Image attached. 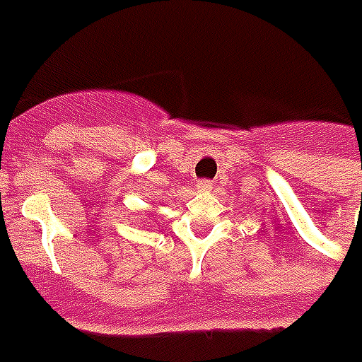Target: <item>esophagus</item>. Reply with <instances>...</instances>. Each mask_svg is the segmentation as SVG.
Here are the masks:
<instances>
[{
	"label": "esophagus",
	"instance_id": "esophagus-1",
	"mask_svg": "<svg viewBox=\"0 0 362 362\" xmlns=\"http://www.w3.org/2000/svg\"><path fill=\"white\" fill-rule=\"evenodd\" d=\"M197 189H199V191H202V193H209L210 189H212V183H210V181H206V179H202V181H199V183H197Z\"/></svg>",
	"mask_w": 362,
	"mask_h": 362
}]
</instances>
